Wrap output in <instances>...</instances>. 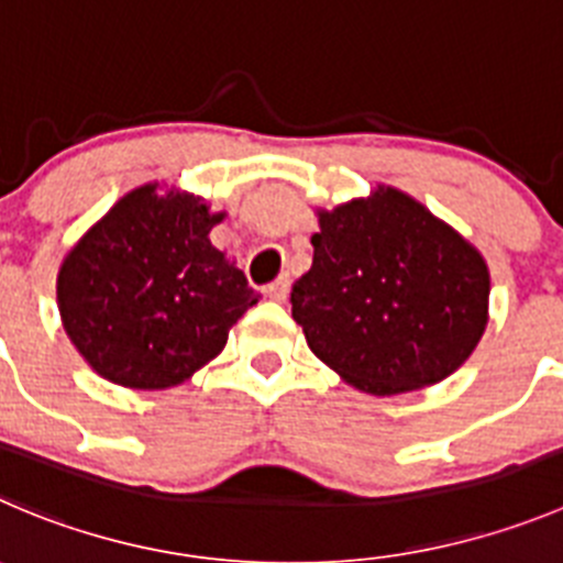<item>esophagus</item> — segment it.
<instances>
[{
  "label": "esophagus",
  "mask_w": 563,
  "mask_h": 563,
  "mask_svg": "<svg viewBox=\"0 0 563 563\" xmlns=\"http://www.w3.org/2000/svg\"><path fill=\"white\" fill-rule=\"evenodd\" d=\"M288 288H291V280H288V277H277L275 283H269V286H266V297L283 302V299L288 297Z\"/></svg>",
  "instance_id": "1"
}]
</instances>
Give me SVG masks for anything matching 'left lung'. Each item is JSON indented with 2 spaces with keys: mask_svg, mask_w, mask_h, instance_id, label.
Masks as SVG:
<instances>
[{
  "mask_svg": "<svg viewBox=\"0 0 563 563\" xmlns=\"http://www.w3.org/2000/svg\"><path fill=\"white\" fill-rule=\"evenodd\" d=\"M311 244L291 317L346 383L388 397L444 380L470 358L486 330V261L417 199L380 186L322 210Z\"/></svg>",
  "mask_w": 563,
  "mask_h": 563,
  "instance_id": "1",
  "label": "left lung"
}]
</instances>
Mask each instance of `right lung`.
<instances>
[{
	"label": "right lung",
	"mask_w": 563,
	"mask_h": 563,
	"mask_svg": "<svg viewBox=\"0 0 563 563\" xmlns=\"http://www.w3.org/2000/svg\"><path fill=\"white\" fill-rule=\"evenodd\" d=\"M217 222L222 213L197 197L144 186L68 252L57 277L63 328L99 375L152 391L222 353L261 294L210 244Z\"/></svg>",
	"instance_id": "obj_1"
}]
</instances>
